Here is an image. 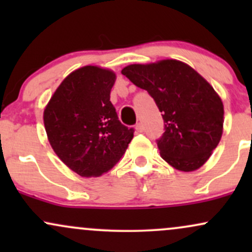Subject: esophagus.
I'll use <instances>...</instances> for the list:
<instances>
[{"label":"esophagus","instance_id":"1","mask_svg":"<svg viewBox=\"0 0 252 252\" xmlns=\"http://www.w3.org/2000/svg\"><path fill=\"white\" fill-rule=\"evenodd\" d=\"M136 130H137L138 132H143V130H144V126H143L142 122H138L137 124H136Z\"/></svg>","mask_w":252,"mask_h":252}]
</instances>
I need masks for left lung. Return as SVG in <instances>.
Returning <instances> with one entry per match:
<instances>
[{"label": "left lung", "instance_id": "8db88e82", "mask_svg": "<svg viewBox=\"0 0 252 252\" xmlns=\"http://www.w3.org/2000/svg\"><path fill=\"white\" fill-rule=\"evenodd\" d=\"M122 74L146 90L162 112L164 132L156 140L161 158L184 172L200 168L222 134L224 106L212 86L190 66L172 59L129 65Z\"/></svg>", "mask_w": 252, "mask_h": 252}]
</instances>
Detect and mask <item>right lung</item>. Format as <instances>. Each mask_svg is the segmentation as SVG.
Masks as SVG:
<instances>
[{
  "mask_svg": "<svg viewBox=\"0 0 252 252\" xmlns=\"http://www.w3.org/2000/svg\"><path fill=\"white\" fill-rule=\"evenodd\" d=\"M114 72L84 66L63 79L43 111L48 141L68 168L99 176L121 160L134 128L120 122L110 102Z\"/></svg>",
  "mask_w": 252,
  "mask_h": 252,
  "instance_id": "add662e5",
  "label": "right lung"
}]
</instances>
